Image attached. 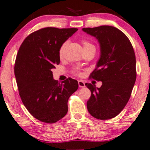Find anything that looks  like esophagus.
Here are the masks:
<instances>
[{"instance_id": "esophagus-1", "label": "esophagus", "mask_w": 150, "mask_h": 150, "mask_svg": "<svg viewBox=\"0 0 150 150\" xmlns=\"http://www.w3.org/2000/svg\"><path fill=\"white\" fill-rule=\"evenodd\" d=\"M78 83H79V87H84L85 86V83L83 81H82V80H79Z\"/></svg>"}]
</instances>
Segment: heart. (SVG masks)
I'll list each match as a JSON object with an SVG mask.
<instances>
[{"label": "heart", "instance_id": "1", "mask_svg": "<svg viewBox=\"0 0 150 150\" xmlns=\"http://www.w3.org/2000/svg\"><path fill=\"white\" fill-rule=\"evenodd\" d=\"M82 45H83V48H84V52L89 51V50H92V49L95 50V47L92 44V43L90 42L89 41H88L86 40H82ZM67 45H68V42H65L63 43V44L62 45V46L60 47L59 51V54L60 57H62L63 55H64L65 49H66ZM73 71H74V73L75 74H76V75H80V72L79 68H74Z\"/></svg>", "mask_w": 150, "mask_h": 150}]
</instances>
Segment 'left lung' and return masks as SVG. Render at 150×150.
<instances>
[{"label":"left lung","mask_w":150,"mask_h":150,"mask_svg":"<svg viewBox=\"0 0 150 150\" xmlns=\"http://www.w3.org/2000/svg\"><path fill=\"white\" fill-rule=\"evenodd\" d=\"M84 32L95 36L100 44L101 56L90 78L101 81L100 88L86 83L91 92L86 106L91 116L99 120L116 117L131 97L136 80V59L129 39L110 25L86 28Z\"/></svg>","instance_id":"obj_1"}]
</instances>
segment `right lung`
Wrapping results in <instances>:
<instances>
[{"label":"right lung","instance_id":"add662e5","mask_svg":"<svg viewBox=\"0 0 150 150\" xmlns=\"http://www.w3.org/2000/svg\"><path fill=\"white\" fill-rule=\"evenodd\" d=\"M77 28H44L28 35L19 47L15 63L19 94L28 111L42 122L53 124L66 116L69 97L79 88L71 78L62 83L52 70L60 63L59 51Z\"/></svg>","mask_w":150,"mask_h":150}]
</instances>
